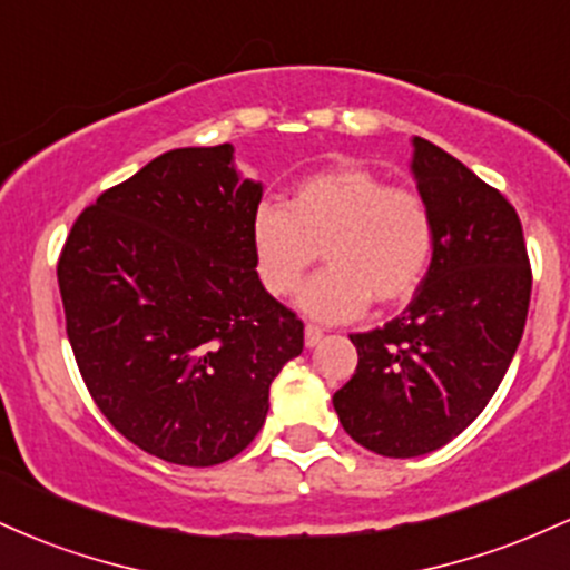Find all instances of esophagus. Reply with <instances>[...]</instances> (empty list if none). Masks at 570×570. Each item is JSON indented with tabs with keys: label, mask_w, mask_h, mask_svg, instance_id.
Instances as JSON below:
<instances>
[{
	"label": "esophagus",
	"mask_w": 570,
	"mask_h": 570,
	"mask_svg": "<svg viewBox=\"0 0 570 570\" xmlns=\"http://www.w3.org/2000/svg\"><path fill=\"white\" fill-rule=\"evenodd\" d=\"M322 337H324L322 326H316V324L305 326V345H307V348H313V345L322 343Z\"/></svg>",
	"instance_id": "34e87169"
}]
</instances>
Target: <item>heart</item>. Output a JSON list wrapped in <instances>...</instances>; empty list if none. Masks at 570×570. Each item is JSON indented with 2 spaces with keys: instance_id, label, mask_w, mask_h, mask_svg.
Segmentation results:
<instances>
[{
  "instance_id": "b5f03b06",
  "label": "heart",
  "mask_w": 570,
  "mask_h": 570,
  "mask_svg": "<svg viewBox=\"0 0 570 570\" xmlns=\"http://www.w3.org/2000/svg\"><path fill=\"white\" fill-rule=\"evenodd\" d=\"M248 238L273 297L297 292L322 248L326 267L299 294V307L322 322H348L372 299L399 305L421 289L436 225L415 189L391 187L381 174L345 163L299 179L286 206L263 203Z\"/></svg>"
}]
</instances>
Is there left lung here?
I'll return each instance as SVG.
<instances>
[{"label":"left lung","instance_id":"obj_1","mask_svg":"<svg viewBox=\"0 0 570 570\" xmlns=\"http://www.w3.org/2000/svg\"><path fill=\"white\" fill-rule=\"evenodd\" d=\"M410 168L434 214V259L402 316L351 335L356 372L332 396L343 429L385 458L426 455L485 410L533 284L520 217L499 189L421 136Z\"/></svg>","mask_w":570,"mask_h":570}]
</instances>
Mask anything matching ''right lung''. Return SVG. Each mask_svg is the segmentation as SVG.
<instances>
[{"instance_id":"1","label":"right lung","mask_w":570,"mask_h":570,"mask_svg":"<svg viewBox=\"0 0 570 570\" xmlns=\"http://www.w3.org/2000/svg\"><path fill=\"white\" fill-rule=\"evenodd\" d=\"M263 185L233 144L171 149L77 217L61 259L67 335L90 396L144 453L230 461L263 429L303 322L265 292L252 254Z\"/></svg>"}]
</instances>
